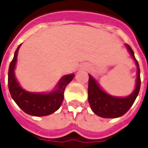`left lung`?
I'll use <instances>...</instances> for the list:
<instances>
[{
  "instance_id": "1",
  "label": "left lung",
  "mask_w": 148,
  "mask_h": 148,
  "mask_svg": "<svg viewBox=\"0 0 148 148\" xmlns=\"http://www.w3.org/2000/svg\"><path fill=\"white\" fill-rule=\"evenodd\" d=\"M128 52L135 61L138 67L136 86L134 92L127 97H115L107 94L99 87L93 77L89 75L88 101L92 111L98 116L107 119H114L123 116L131 108L139 93L141 79L140 69L138 61L135 58L134 53L131 47L126 44Z\"/></svg>"
}]
</instances>
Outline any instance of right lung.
<instances>
[{
	"label": "right lung",
	"mask_w": 148,
	"mask_h": 148,
	"mask_svg": "<svg viewBox=\"0 0 148 148\" xmlns=\"http://www.w3.org/2000/svg\"><path fill=\"white\" fill-rule=\"evenodd\" d=\"M20 45L15 50L14 58L9 66L8 86L10 95L17 105L26 114L38 117L49 115L60 108L64 99L66 86L71 82L75 75L70 74L62 77L56 90L50 93H32L26 91L20 86L14 77V68Z\"/></svg>",
	"instance_id": "1"
}]
</instances>
